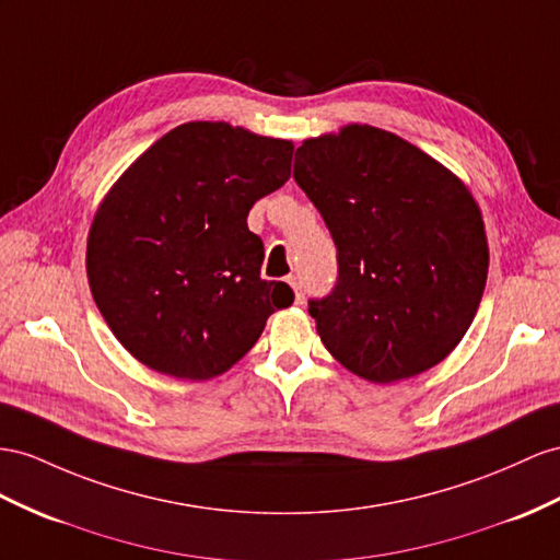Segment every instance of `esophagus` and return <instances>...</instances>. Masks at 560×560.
I'll use <instances>...</instances> for the list:
<instances>
[{
  "mask_svg": "<svg viewBox=\"0 0 560 560\" xmlns=\"http://www.w3.org/2000/svg\"><path fill=\"white\" fill-rule=\"evenodd\" d=\"M291 289H293V295H295V305H303L305 303V293H303V283L298 281V277H291L289 279Z\"/></svg>",
  "mask_w": 560,
  "mask_h": 560,
  "instance_id": "esophagus-1",
  "label": "esophagus"
}]
</instances>
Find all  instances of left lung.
I'll list each match as a JSON object with an SVG mask.
<instances>
[{
  "label": "left lung",
  "instance_id": "8db88e82",
  "mask_svg": "<svg viewBox=\"0 0 560 560\" xmlns=\"http://www.w3.org/2000/svg\"><path fill=\"white\" fill-rule=\"evenodd\" d=\"M293 177L338 248L334 293L310 303L326 350L381 385L440 364L476 317L490 267L468 186L407 139L357 122L305 139Z\"/></svg>",
  "mask_w": 560,
  "mask_h": 560
}]
</instances>
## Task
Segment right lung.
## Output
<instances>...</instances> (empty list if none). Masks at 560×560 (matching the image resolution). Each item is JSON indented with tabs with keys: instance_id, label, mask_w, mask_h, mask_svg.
Segmentation results:
<instances>
[{
	"instance_id": "right-lung-1",
	"label": "right lung",
	"mask_w": 560,
	"mask_h": 560,
	"mask_svg": "<svg viewBox=\"0 0 560 560\" xmlns=\"http://www.w3.org/2000/svg\"><path fill=\"white\" fill-rule=\"evenodd\" d=\"M293 141L229 122H184L127 167L88 236L94 303L120 346L158 374L210 381L246 354L283 281H262L255 200L291 177Z\"/></svg>"
}]
</instances>
